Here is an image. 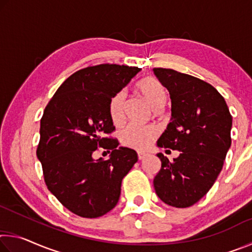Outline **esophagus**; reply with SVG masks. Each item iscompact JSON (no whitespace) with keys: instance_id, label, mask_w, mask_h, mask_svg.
Returning a JSON list of instances; mask_svg holds the SVG:
<instances>
[{"instance_id":"obj_1","label":"esophagus","mask_w":252,"mask_h":252,"mask_svg":"<svg viewBox=\"0 0 252 252\" xmlns=\"http://www.w3.org/2000/svg\"><path fill=\"white\" fill-rule=\"evenodd\" d=\"M147 157V155H146V153H142V152H138V159L139 160H143L144 159V158H146Z\"/></svg>"}]
</instances>
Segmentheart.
Wrapping results in <instances>:
<instances>
[{
  "mask_svg": "<svg viewBox=\"0 0 252 252\" xmlns=\"http://www.w3.org/2000/svg\"><path fill=\"white\" fill-rule=\"evenodd\" d=\"M136 90L141 94L151 108L158 109L163 106L165 102V91L159 80L152 76L143 79L136 84ZM125 92H118L113 95L109 103V116L113 125L120 126L125 120ZM159 134L156 126H141L132 125L123 130L121 133V142L123 146L129 147L139 151H144L150 148L152 142Z\"/></svg>",
  "mask_w": 252,
  "mask_h": 252,
  "instance_id": "1",
  "label": "heart"
}]
</instances>
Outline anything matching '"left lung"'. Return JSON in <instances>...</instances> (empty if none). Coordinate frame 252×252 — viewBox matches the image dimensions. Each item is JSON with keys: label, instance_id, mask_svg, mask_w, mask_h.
<instances>
[{"label": "left lung", "instance_id": "8db88e82", "mask_svg": "<svg viewBox=\"0 0 252 252\" xmlns=\"http://www.w3.org/2000/svg\"><path fill=\"white\" fill-rule=\"evenodd\" d=\"M153 72L171 99V122L157 144L181 152L172 162L158 153L161 169L153 186L164 203L188 208L207 194L222 170L231 146L232 117L211 84L172 69Z\"/></svg>", "mask_w": 252, "mask_h": 252}]
</instances>
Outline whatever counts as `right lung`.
Here are the masks:
<instances>
[{
  "label": "right lung",
  "instance_id": "add662e5",
  "mask_svg": "<svg viewBox=\"0 0 252 252\" xmlns=\"http://www.w3.org/2000/svg\"><path fill=\"white\" fill-rule=\"evenodd\" d=\"M141 71L135 66L99 64L69 76L45 106L36 149L45 185L67 210L83 218H97L117 206L121 182L138 155L118 148L106 136L116 130L109 103ZM99 147L110 159H93Z\"/></svg>",
  "mask_w": 252,
  "mask_h": 252
}]
</instances>
